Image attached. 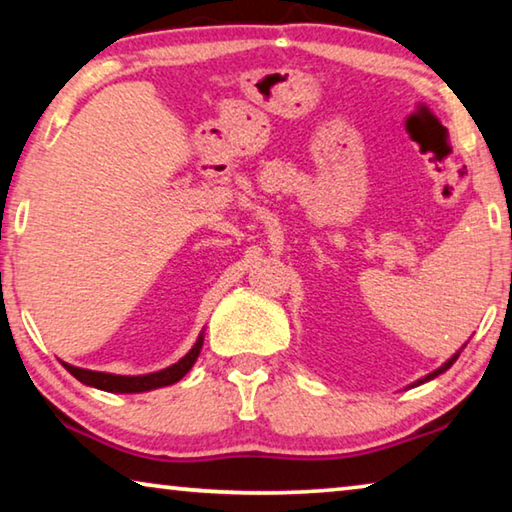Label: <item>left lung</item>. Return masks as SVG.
<instances>
[{"instance_id": "1", "label": "left lung", "mask_w": 512, "mask_h": 512, "mask_svg": "<svg viewBox=\"0 0 512 512\" xmlns=\"http://www.w3.org/2000/svg\"><path fill=\"white\" fill-rule=\"evenodd\" d=\"M465 345H467V343H465ZM465 345H462V348H460V350H455V352H453V357H451V359H446L442 366H439V368H435V371H432V373H428V375H423V377H419V380H416V382H412V384H410V389H412V387H419V384H423V382H428V380H435V377H437V375H442V373H446V371H448V368H451V366L455 364V361H458V357H460V352H462V350H465Z\"/></svg>"}]
</instances>
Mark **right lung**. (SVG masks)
Returning <instances> with one entry per match:
<instances>
[{"instance_id":"obj_1","label":"right lung","mask_w":512,"mask_h":512,"mask_svg":"<svg viewBox=\"0 0 512 512\" xmlns=\"http://www.w3.org/2000/svg\"><path fill=\"white\" fill-rule=\"evenodd\" d=\"M203 332H206V329H201L199 338H196L192 350L187 352L185 357H180L176 364H171L155 373L116 375V373H102V371H89V368H80V366H70L66 361H61V364H64V368L70 375L77 377L82 384H86V387L109 391V393H144V391L171 387V384L183 380V377L190 373V368L196 364V359H199L201 348H203Z\"/></svg>"}]
</instances>
